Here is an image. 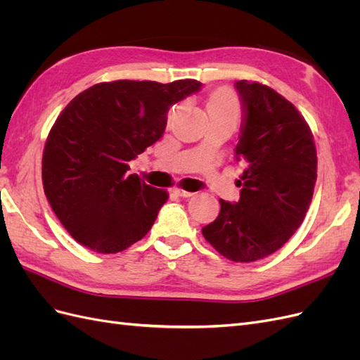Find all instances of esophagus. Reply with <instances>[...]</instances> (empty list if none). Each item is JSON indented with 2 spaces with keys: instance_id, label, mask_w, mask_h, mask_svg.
<instances>
[{
  "instance_id": "34e87169",
  "label": "esophagus",
  "mask_w": 360,
  "mask_h": 360,
  "mask_svg": "<svg viewBox=\"0 0 360 360\" xmlns=\"http://www.w3.org/2000/svg\"><path fill=\"white\" fill-rule=\"evenodd\" d=\"M172 193L174 195H177V197H181V198H189V197H192V192H189V191H184V189H181V188H174L172 189Z\"/></svg>"
}]
</instances>
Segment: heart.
Masks as SVG:
<instances>
[{
  "instance_id": "heart-1",
  "label": "heart",
  "mask_w": 360,
  "mask_h": 360,
  "mask_svg": "<svg viewBox=\"0 0 360 360\" xmlns=\"http://www.w3.org/2000/svg\"><path fill=\"white\" fill-rule=\"evenodd\" d=\"M207 111L210 115H236L238 111L236 96L225 89L213 91L207 102Z\"/></svg>"
}]
</instances>
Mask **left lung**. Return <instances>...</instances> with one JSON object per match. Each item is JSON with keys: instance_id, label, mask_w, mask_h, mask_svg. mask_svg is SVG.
Masks as SVG:
<instances>
[{"instance_id": "obj_1", "label": "left lung", "mask_w": 360, "mask_h": 360, "mask_svg": "<svg viewBox=\"0 0 360 360\" xmlns=\"http://www.w3.org/2000/svg\"><path fill=\"white\" fill-rule=\"evenodd\" d=\"M236 89L243 120L236 159L245 171L237 204L221 200L216 219L202 236L217 252L237 263L271 255L304 219L317 180V150L307 120L270 86L246 79Z\"/></svg>"}]
</instances>
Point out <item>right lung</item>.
<instances>
[{
    "instance_id": "obj_1",
    "label": "right lung",
    "mask_w": 360,
    "mask_h": 360,
    "mask_svg": "<svg viewBox=\"0 0 360 360\" xmlns=\"http://www.w3.org/2000/svg\"><path fill=\"white\" fill-rule=\"evenodd\" d=\"M197 79L101 82L69 102L43 148L46 198L69 234L101 254L141 240L167 202L129 162L162 138L169 106L201 89Z\"/></svg>"
}]
</instances>
